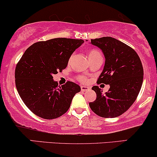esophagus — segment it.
<instances>
[{
	"label": "esophagus",
	"mask_w": 157,
	"mask_h": 157,
	"mask_svg": "<svg viewBox=\"0 0 157 157\" xmlns=\"http://www.w3.org/2000/svg\"><path fill=\"white\" fill-rule=\"evenodd\" d=\"M81 90H82V92H86V91L90 90V87L85 86H81Z\"/></svg>",
	"instance_id": "1"
}]
</instances>
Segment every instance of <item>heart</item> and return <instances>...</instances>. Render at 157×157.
<instances>
[{"instance_id":"obj_1","label":"heart","mask_w":157,"mask_h":157,"mask_svg":"<svg viewBox=\"0 0 157 157\" xmlns=\"http://www.w3.org/2000/svg\"><path fill=\"white\" fill-rule=\"evenodd\" d=\"M88 57H89V59H90V60H92V59H97V58L102 57V53L100 50L96 49H92L90 50V52H89ZM78 79V81H80L81 82H83V83H85V82H87V78L84 76H79Z\"/></svg>"}]
</instances>
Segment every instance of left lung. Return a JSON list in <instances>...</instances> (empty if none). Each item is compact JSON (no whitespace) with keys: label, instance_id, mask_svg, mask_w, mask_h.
I'll list each match as a JSON object with an SVG mask.
<instances>
[{"label":"left lung","instance_id":"8db88e82","mask_svg":"<svg viewBox=\"0 0 157 157\" xmlns=\"http://www.w3.org/2000/svg\"><path fill=\"white\" fill-rule=\"evenodd\" d=\"M91 44L103 52L105 65L98 84H109L105 94L99 86L92 88L97 98L90 102L92 111L99 117L115 118L134 103L142 86L144 68L140 57L132 48L111 37L91 39Z\"/></svg>","mask_w":157,"mask_h":157}]
</instances>
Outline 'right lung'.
Instances as JSON below:
<instances>
[{"label":"right lung","mask_w":157,"mask_h":157,"mask_svg":"<svg viewBox=\"0 0 157 157\" xmlns=\"http://www.w3.org/2000/svg\"><path fill=\"white\" fill-rule=\"evenodd\" d=\"M84 42L82 39L53 38L36 42L25 52L15 68V84L25 105L36 116L53 119L69 109L81 87L72 82L58 86L53 75L67 67L73 52Z\"/></svg>","instance_id":"obj_1"}]
</instances>
